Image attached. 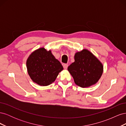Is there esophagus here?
<instances>
[{
  "mask_svg": "<svg viewBox=\"0 0 126 126\" xmlns=\"http://www.w3.org/2000/svg\"><path fill=\"white\" fill-rule=\"evenodd\" d=\"M68 64H64L63 65V68H64V69H67V68H68Z\"/></svg>",
  "mask_w": 126,
  "mask_h": 126,
  "instance_id": "34e87169",
  "label": "esophagus"
}]
</instances>
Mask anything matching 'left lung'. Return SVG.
<instances>
[{"label":"left lung","mask_w":126,"mask_h":126,"mask_svg":"<svg viewBox=\"0 0 126 126\" xmlns=\"http://www.w3.org/2000/svg\"><path fill=\"white\" fill-rule=\"evenodd\" d=\"M75 62L68 67L75 83L82 88L89 87L97 83L104 71V66L92 52L86 49L76 52Z\"/></svg>","instance_id":"8db88e82"}]
</instances>
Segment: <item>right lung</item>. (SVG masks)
Returning <instances> with one entry per match:
<instances>
[{"label": "right lung", "mask_w": 126, "mask_h": 126, "mask_svg": "<svg viewBox=\"0 0 126 126\" xmlns=\"http://www.w3.org/2000/svg\"><path fill=\"white\" fill-rule=\"evenodd\" d=\"M28 74L33 82L41 86L54 82L63 67L50 50L41 47L33 51L26 61Z\"/></svg>", "instance_id": "add662e5"}]
</instances>
